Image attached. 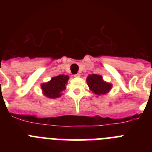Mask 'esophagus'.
Wrapping results in <instances>:
<instances>
[{
	"label": "esophagus",
	"mask_w": 152,
	"mask_h": 152,
	"mask_svg": "<svg viewBox=\"0 0 152 152\" xmlns=\"http://www.w3.org/2000/svg\"><path fill=\"white\" fill-rule=\"evenodd\" d=\"M80 75L79 73L74 75V77H80Z\"/></svg>",
	"instance_id": "obj_1"
}]
</instances>
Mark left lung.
Listing matches in <instances>:
<instances>
[{
    "label": "left lung",
    "instance_id": "1",
    "mask_svg": "<svg viewBox=\"0 0 152 152\" xmlns=\"http://www.w3.org/2000/svg\"><path fill=\"white\" fill-rule=\"evenodd\" d=\"M87 83L90 89L96 95L105 94L112 88L110 84L103 81L102 76L96 74L90 75L87 78Z\"/></svg>",
    "mask_w": 152,
    "mask_h": 152
}]
</instances>
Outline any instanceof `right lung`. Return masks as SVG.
<instances>
[{
	"label": "right lung",
	"mask_w": 152,
	"mask_h": 152,
	"mask_svg": "<svg viewBox=\"0 0 152 152\" xmlns=\"http://www.w3.org/2000/svg\"><path fill=\"white\" fill-rule=\"evenodd\" d=\"M68 80V75H60L52 77L50 81L41 85L44 95L49 98H57L61 96V92L65 90V84Z\"/></svg>",
	"instance_id": "right-lung-1"
}]
</instances>
